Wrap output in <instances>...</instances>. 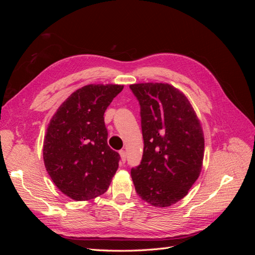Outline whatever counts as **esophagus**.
I'll return each mask as SVG.
<instances>
[{
	"label": "esophagus",
	"mask_w": 255,
	"mask_h": 255,
	"mask_svg": "<svg viewBox=\"0 0 255 255\" xmlns=\"http://www.w3.org/2000/svg\"><path fill=\"white\" fill-rule=\"evenodd\" d=\"M119 153H120V156H121V161L123 164H125L126 160H127V152L125 150H121Z\"/></svg>",
	"instance_id": "obj_1"
}]
</instances>
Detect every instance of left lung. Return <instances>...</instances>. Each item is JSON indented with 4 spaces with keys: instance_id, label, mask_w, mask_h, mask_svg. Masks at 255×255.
Masks as SVG:
<instances>
[{
    "instance_id": "8db88e82",
    "label": "left lung",
    "mask_w": 255,
    "mask_h": 255,
    "mask_svg": "<svg viewBox=\"0 0 255 255\" xmlns=\"http://www.w3.org/2000/svg\"><path fill=\"white\" fill-rule=\"evenodd\" d=\"M140 105L143 154L130 175L137 195L156 207L188 194L202 169L204 135L182 91L169 84L129 85Z\"/></svg>"
}]
</instances>
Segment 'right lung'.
<instances>
[{"instance_id": "add662e5", "label": "right lung", "mask_w": 255, "mask_h": 255, "mask_svg": "<svg viewBox=\"0 0 255 255\" xmlns=\"http://www.w3.org/2000/svg\"><path fill=\"white\" fill-rule=\"evenodd\" d=\"M123 85L90 84L69 97L52 117L43 141L44 166L56 187L75 201L109 189L120 155L107 144L104 113Z\"/></svg>"}]
</instances>
